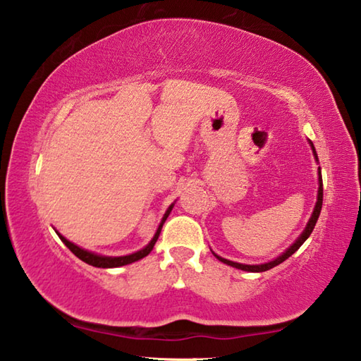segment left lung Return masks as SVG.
<instances>
[{
    "instance_id": "left-lung-1",
    "label": "left lung",
    "mask_w": 361,
    "mask_h": 361,
    "mask_svg": "<svg viewBox=\"0 0 361 361\" xmlns=\"http://www.w3.org/2000/svg\"><path fill=\"white\" fill-rule=\"evenodd\" d=\"M309 145H310V148H312V152H314L315 161L319 162V156H317L315 146H314V143H312V142H310V140H309ZM322 204H323V181H322V170H320V167H319V191H317V202H315V207H314L312 215H310L307 224H305L304 231L301 232V235H299L298 239H296L295 242H293L291 245H290L288 248H286L282 255H279L277 258H274L272 261L262 262V264H242V262L229 261V259H226V258H221V256H218L216 253H213V252H212V253L215 255V258H216L218 261H221V262H224V264L232 266V267H235V269H240V271H247V272H264V271H269V269L276 267V266H279V264H280V262H283L285 259H288L290 256H291L293 253H296L298 250H299V247H301L302 243L309 239V235L312 234V231H314V228H315L317 219H319V216H320Z\"/></svg>"
}]
</instances>
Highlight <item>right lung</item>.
Here are the masks:
<instances>
[{
  "label": "right lung",
  "mask_w": 361,
  "mask_h": 361,
  "mask_svg": "<svg viewBox=\"0 0 361 361\" xmlns=\"http://www.w3.org/2000/svg\"><path fill=\"white\" fill-rule=\"evenodd\" d=\"M173 205H175V202L169 207L166 213H164L161 223H159V228H157V231H156V234H154V237H152V239L149 240L148 245H146V247L142 248V250H138V252H135V253H130V255H124V256H105V255H99V253L89 252V250H84V248H81V247H78L76 243H73V242H70L68 239H65V237H63L62 234H59L57 231H56V232H57V235L60 237V240H62V242L65 243V245L68 247V248L71 250V252L78 256L79 259L84 261V262H87V264L94 266V267H102V269L121 267V266H126V264H132V262L142 259V258H145V256H148V255L151 253V250L154 248L156 242H157V239H159V234H161L162 226H164V223H166V219L169 218L170 212H172Z\"/></svg>",
  "instance_id": "obj_1"
}]
</instances>
